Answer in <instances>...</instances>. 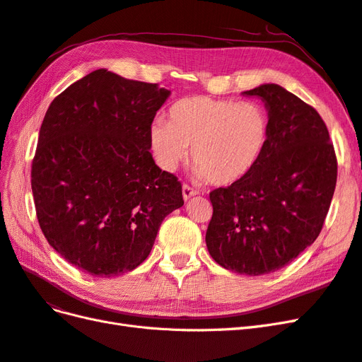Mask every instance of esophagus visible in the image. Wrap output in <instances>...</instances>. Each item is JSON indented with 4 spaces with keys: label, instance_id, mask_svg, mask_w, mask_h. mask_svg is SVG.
Returning <instances> with one entry per match:
<instances>
[{
    "label": "esophagus",
    "instance_id": "esophagus-1",
    "mask_svg": "<svg viewBox=\"0 0 362 362\" xmlns=\"http://www.w3.org/2000/svg\"><path fill=\"white\" fill-rule=\"evenodd\" d=\"M199 192L196 190V189H193V187H190L189 184H182V198L187 201V199H190L192 196H194V194H198Z\"/></svg>",
    "mask_w": 362,
    "mask_h": 362
}]
</instances>
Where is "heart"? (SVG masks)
Here are the masks:
<instances>
[{"mask_svg": "<svg viewBox=\"0 0 362 362\" xmlns=\"http://www.w3.org/2000/svg\"><path fill=\"white\" fill-rule=\"evenodd\" d=\"M169 122L158 119L149 141L160 166L173 170L187 157L201 178L216 185L242 181L255 169L270 140V115L257 101L189 96L169 108Z\"/></svg>", "mask_w": 362, "mask_h": 362, "instance_id": "heart-1", "label": "heart"}]
</instances>
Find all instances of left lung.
<instances>
[{"mask_svg": "<svg viewBox=\"0 0 362 362\" xmlns=\"http://www.w3.org/2000/svg\"><path fill=\"white\" fill-rule=\"evenodd\" d=\"M270 115V140L246 178L210 193L205 242L213 259L240 275L287 266L319 237L337 184L329 131L314 107L278 84L243 92Z\"/></svg>", "mask_w": 362, "mask_h": 362, "instance_id": "8db88e82", "label": "left lung"}]
</instances>
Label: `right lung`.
I'll use <instances>...</instances> for the list:
<instances>
[{
	"label": "right lung",
	"instance_id": "1",
	"mask_svg": "<svg viewBox=\"0 0 362 362\" xmlns=\"http://www.w3.org/2000/svg\"><path fill=\"white\" fill-rule=\"evenodd\" d=\"M169 90L98 69L54 98L31 163V190L48 243L72 266L110 278L144 262L158 228L184 205L161 170L149 131Z\"/></svg>",
	"mask_w": 362,
	"mask_h": 362
}]
</instances>
